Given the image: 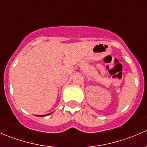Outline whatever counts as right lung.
<instances>
[{"label": "right lung", "instance_id": "1", "mask_svg": "<svg viewBox=\"0 0 147 147\" xmlns=\"http://www.w3.org/2000/svg\"><path fill=\"white\" fill-rule=\"evenodd\" d=\"M44 116H46V115H39V116H38V117H44Z\"/></svg>", "mask_w": 147, "mask_h": 147}]
</instances>
